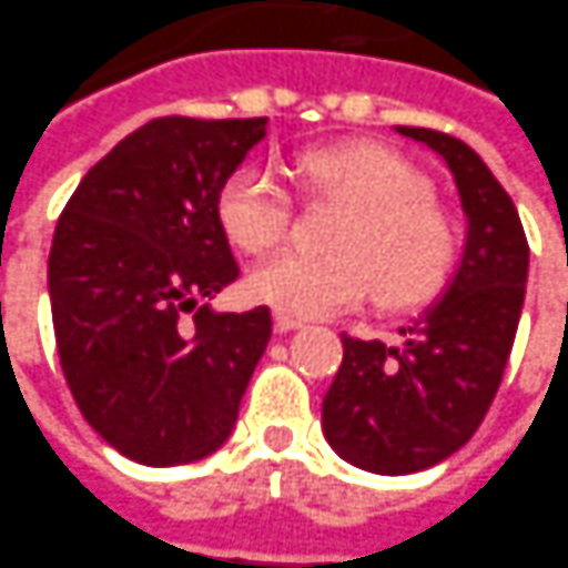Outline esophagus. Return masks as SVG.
<instances>
[{
  "mask_svg": "<svg viewBox=\"0 0 568 568\" xmlns=\"http://www.w3.org/2000/svg\"><path fill=\"white\" fill-rule=\"evenodd\" d=\"M303 325L300 318H293V315H284V312H277L275 315V331L277 334H287V331H296Z\"/></svg>",
  "mask_w": 568,
  "mask_h": 568,
  "instance_id": "esophagus-1",
  "label": "esophagus"
}]
</instances>
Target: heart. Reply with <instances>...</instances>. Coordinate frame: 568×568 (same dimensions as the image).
<instances>
[{
  "label": "heart",
  "mask_w": 568,
  "mask_h": 568,
  "mask_svg": "<svg viewBox=\"0 0 568 568\" xmlns=\"http://www.w3.org/2000/svg\"><path fill=\"white\" fill-rule=\"evenodd\" d=\"M300 184L315 203H341L331 227L334 253H284L250 275L258 303L296 315H331L378 296L413 306L440 291L459 256L453 215L428 193V181L378 143H341L300 159ZM219 222L246 253H272L293 227V196L272 169L243 165L219 190Z\"/></svg>",
  "instance_id": "b5f03b06"
}]
</instances>
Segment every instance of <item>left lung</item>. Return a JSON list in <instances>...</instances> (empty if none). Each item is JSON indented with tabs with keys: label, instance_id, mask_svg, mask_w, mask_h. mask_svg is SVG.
Masks as SVG:
<instances>
[{
	"label": "left lung",
	"instance_id": "1",
	"mask_svg": "<svg viewBox=\"0 0 568 568\" xmlns=\"http://www.w3.org/2000/svg\"><path fill=\"white\" fill-rule=\"evenodd\" d=\"M447 162L469 215L459 272L397 344L341 334L344 363L322 399V428L346 463L409 475L447 459L488 416L516 341L528 240L500 181L459 136L397 128Z\"/></svg>",
	"mask_w": 568,
	"mask_h": 568
}]
</instances>
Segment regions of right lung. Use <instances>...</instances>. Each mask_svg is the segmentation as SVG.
Returning a JSON list of instances; mask_svg holds the SVG:
<instances>
[{
  "instance_id": "right-lung-1",
  "label": "right lung",
  "mask_w": 568,
  "mask_h": 568,
  "mask_svg": "<svg viewBox=\"0 0 568 568\" xmlns=\"http://www.w3.org/2000/svg\"><path fill=\"white\" fill-rule=\"evenodd\" d=\"M265 124L152 118L83 174L59 215L49 300L64 382L93 432L133 463L219 450L272 341L268 306H200L240 275L219 190Z\"/></svg>"
}]
</instances>
